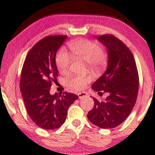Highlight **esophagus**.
I'll use <instances>...</instances> for the list:
<instances>
[{
  "instance_id": "34e87169",
  "label": "esophagus",
  "mask_w": 155,
  "mask_h": 155,
  "mask_svg": "<svg viewBox=\"0 0 155 155\" xmlns=\"http://www.w3.org/2000/svg\"><path fill=\"white\" fill-rule=\"evenodd\" d=\"M78 98H79V99H82V98H83V97H87V93H85V92H80V93H78Z\"/></svg>"
}]
</instances>
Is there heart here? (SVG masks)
<instances>
[{
	"mask_svg": "<svg viewBox=\"0 0 155 155\" xmlns=\"http://www.w3.org/2000/svg\"><path fill=\"white\" fill-rule=\"evenodd\" d=\"M70 55L73 58L85 61L88 68L94 71H100L107 64V55L100 49L97 43L89 40L74 41L68 44ZM71 62V57L67 51L59 50L56 56V63L58 70L64 73L68 70ZM92 79L90 74L72 76L66 79V85L72 90L78 91L84 89Z\"/></svg>",
	"mask_w": 155,
	"mask_h": 155,
	"instance_id": "heart-1",
	"label": "heart"
}]
</instances>
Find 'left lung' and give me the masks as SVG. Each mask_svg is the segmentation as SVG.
Returning a JSON list of instances; mask_svg holds the SVG:
<instances>
[{
  "mask_svg": "<svg viewBox=\"0 0 155 155\" xmlns=\"http://www.w3.org/2000/svg\"><path fill=\"white\" fill-rule=\"evenodd\" d=\"M107 50L105 72L93 83L92 90L106 99L99 101L93 98L94 105L88 112L91 123L103 129L121 124L130 114L136 103L139 90V74L136 62L130 49L112 34L97 36Z\"/></svg>",
  "mask_w": 155,
  "mask_h": 155,
  "instance_id": "8db88e82",
  "label": "left lung"
}]
</instances>
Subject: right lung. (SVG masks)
Segmentation results:
<instances>
[{"label": "right lung", "mask_w": 155, "mask_h": 155, "mask_svg": "<svg viewBox=\"0 0 155 155\" xmlns=\"http://www.w3.org/2000/svg\"><path fill=\"white\" fill-rule=\"evenodd\" d=\"M66 38L55 35L41 39L29 50L22 68L20 89L27 112L33 122L45 130L59 127L69 107L78 99L67 92L50 93L51 82L58 77L56 52Z\"/></svg>", "instance_id": "add662e5"}]
</instances>
